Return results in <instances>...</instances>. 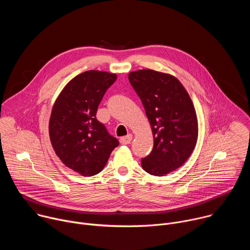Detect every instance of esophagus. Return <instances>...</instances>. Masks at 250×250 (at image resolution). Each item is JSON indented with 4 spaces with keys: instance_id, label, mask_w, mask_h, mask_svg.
Masks as SVG:
<instances>
[{
    "instance_id": "1",
    "label": "esophagus",
    "mask_w": 250,
    "mask_h": 250,
    "mask_svg": "<svg viewBox=\"0 0 250 250\" xmlns=\"http://www.w3.org/2000/svg\"><path fill=\"white\" fill-rule=\"evenodd\" d=\"M132 140V134H127L126 136H124V137H122L121 138V144L122 145H128V144H130V141Z\"/></svg>"
}]
</instances>
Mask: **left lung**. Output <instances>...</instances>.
<instances>
[{
    "mask_svg": "<svg viewBox=\"0 0 250 250\" xmlns=\"http://www.w3.org/2000/svg\"><path fill=\"white\" fill-rule=\"evenodd\" d=\"M128 80L145 106L153 134V149L141 159L145 171L165 176L182 166L198 140L193 102L175 76L151 69L132 71Z\"/></svg>",
    "mask_w": 250,
    "mask_h": 250,
    "instance_id": "8db88e82",
    "label": "left lung"
}]
</instances>
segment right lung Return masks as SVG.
Returning <instances> with one entry per match:
<instances>
[{"label": "right lung", "instance_id": "add662e5", "mask_svg": "<svg viewBox=\"0 0 250 250\" xmlns=\"http://www.w3.org/2000/svg\"><path fill=\"white\" fill-rule=\"evenodd\" d=\"M117 77L105 71H85L65 85L53 104L51 146L66 167L82 176L100 173L119 146L96 118L99 104Z\"/></svg>", "mask_w": 250, "mask_h": 250}]
</instances>
